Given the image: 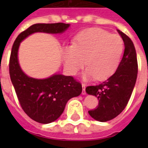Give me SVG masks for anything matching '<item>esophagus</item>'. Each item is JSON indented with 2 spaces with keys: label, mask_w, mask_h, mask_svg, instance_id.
<instances>
[{
  "label": "esophagus",
  "mask_w": 148,
  "mask_h": 148,
  "mask_svg": "<svg viewBox=\"0 0 148 148\" xmlns=\"http://www.w3.org/2000/svg\"><path fill=\"white\" fill-rule=\"evenodd\" d=\"M82 88H83V90H82V94L85 95L86 94V85L85 84H82Z\"/></svg>",
  "instance_id": "34e87169"
}]
</instances>
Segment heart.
I'll return each mask as SVG.
<instances>
[{
    "mask_svg": "<svg viewBox=\"0 0 148 148\" xmlns=\"http://www.w3.org/2000/svg\"><path fill=\"white\" fill-rule=\"evenodd\" d=\"M123 40L101 28L82 31L75 37L73 45L65 47L62 57L65 66L71 74H76L83 67L84 81L105 80L117 68L123 54Z\"/></svg>",
    "mask_w": 148,
    "mask_h": 148,
    "instance_id": "b5f03b06",
    "label": "heart"
}]
</instances>
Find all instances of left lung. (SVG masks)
<instances>
[{"label": "left lung", "mask_w": 148, "mask_h": 148, "mask_svg": "<svg viewBox=\"0 0 148 148\" xmlns=\"http://www.w3.org/2000/svg\"><path fill=\"white\" fill-rule=\"evenodd\" d=\"M117 32L124 41V52L116 71L102 83L86 88L88 94L99 101L97 109L90 110L89 114L101 122L110 121L124 110L136 82L138 64L133 42L122 32Z\"/></svg>", "instance_id": "obj_1"}]
</instances>
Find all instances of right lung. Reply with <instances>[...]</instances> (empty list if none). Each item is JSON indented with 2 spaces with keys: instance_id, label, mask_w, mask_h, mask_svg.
Listing matches in <instances>:
<instances>
[{
  "instance_id": "obj_1",
  "label": "right lung",
  "mask_w": 148,
  "mask_h": 148,
  "mask_svg": "<svg viewBox=\"0 0 148 148\" xmlns=\"http://www.w3.org/2000/svg\"><path fill=\"white\" fill-rule=\"evenodd\" d=\"M69 27L70 24L63 23L33 24L18 36L12 48L9 74L19 102L29 117L41 124L56 121L64 111L68 101L82 93V87L73 77L60 74H53L44 79L27 76L19 63V47L32 34H61Z\"/></svg>"
}]
</instances>
